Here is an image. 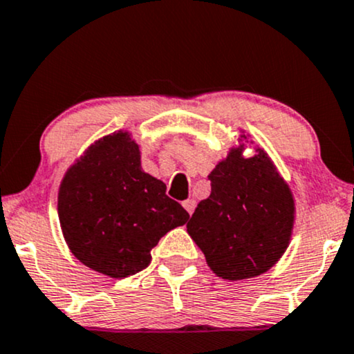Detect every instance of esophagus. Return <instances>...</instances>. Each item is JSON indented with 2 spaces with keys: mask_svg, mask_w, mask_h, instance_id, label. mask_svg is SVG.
Here are the masks:
<instances>
[{
  "mask_svg": "<svg viewBox=\"0 0 354 354\" xmlns=\"http://www.w3.org/2000/svg\"><path fill=\"white\" fill-rule=\"evenodd\" d=\"M183 207H185V209L188 211V214L191 216L194 212L196 201H194V199H186V201H183Z\"/></svg>",
  "mask_w": 354,
  "mask_h": 354,
  "instance_id": "34e87169",
  "label": "esophagus"
}]
</instances>
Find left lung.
Instances as JSON below:
<instances>
[{"label": "left lung", "mask_w": 354, "mask_h": 354, "mask_svg": "<svg viewBox=\"0 0 354 354\" xmlns=\"http://www.w3.org/2000/svg\"><path fill=\"white\" fill-rule=\"evenodd\" d=\"M247 136L241 135L239 142ZM252 143V142H250ZM231 148L209 173L211 194L191 216L188 234L207 266L225 280H244L274 267L287 250L295 199L262 148L245 158Z\"/></svg>", "instance_id": "8db88e82"}]
</instances>
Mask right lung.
I'll list each match as a JSON object with an SVG mask.
<instances>
[{"label": "right lung", "instance_id": "right-lung-1", "mask_svg": "<svg viewBox=\"0 0 354 354\" xmlns=\"http://www.w3.org/2000/svg\"><path fill=\"white\" fill-rule=\"evenodd\" d=\"M59 223L71 252L88 269L125 279L148 267L151 249L189 214L145 173L129 131L97 140L64 174Z\"/></svg>", "mask_w": 354, "mask_h": 354}]
</instances>
